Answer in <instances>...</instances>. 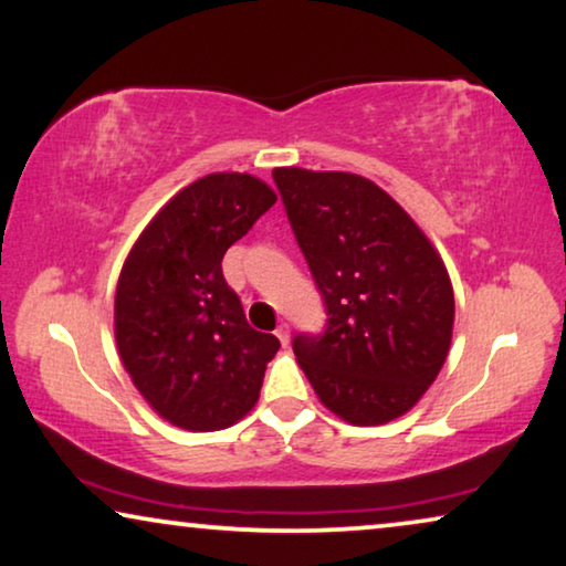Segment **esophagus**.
Instances as JSON below:
<instances>
[{
    "instance_id": "1",
    "label": "esophagus",
    "mask_w": 566,
    "mask_h": 566,
    "mask_svg": "<svg viewBox=\"0 0 566 566\" xmlns=\"http://www.w3.org/2000/svg\"><path fill=\"white\" fill-rule=\"evenodd\" d=\"M275 337H277V342L283 344V347H289V342H291V329H289V324H281L275 329Z\"/></svg>"
}]
</instances>
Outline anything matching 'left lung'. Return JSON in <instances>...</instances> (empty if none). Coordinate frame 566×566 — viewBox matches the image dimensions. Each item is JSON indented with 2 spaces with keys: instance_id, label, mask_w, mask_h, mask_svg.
<instances>
[{
  "instance_id": "1",
  "label": "left lung",
  "mask_w": 566,
  "mask_h": 566,
  "mask_svg": "<svg viewBox=\"0 0 566 566\" xmlns=\"http://www.w3.org/2000/svg\"><path fill=\"white\" fill-rule=\"evenodd\" d=\"M329 326L293 352L316 398L352 426L396 421L423 398L454 332V289L423 229L388 191L344 170L275 168Z\"/></svg>"
}]
</instances>
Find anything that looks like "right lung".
<instances>
[{
	"label": "right lung",
	"mask_w": 566,
	"mask_h": 566,
	"mask_svg": "<svg viewBox=\"0 0 566 566\" xmlns=\"http://www.w3.org/2000/svg\"><path fill=\"white\" fill-rule=\"evenodd\" d=\"M250 174H209L181 188L137 237L114 293V339L145 403L186 431L244 419L275 357L222 275V258L275 203Z\"/></svg>",
	"instance_id": "add662e5"
}]
</instances>
